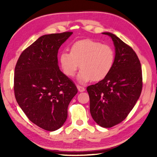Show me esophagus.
<instances>
[{"instance_id": "1", "label": "esophagus", "mask_w": 157, "mask_h": 157, "mask_svg": "<svg viewBox=\"0 0 157 157\" xmlns=\"http://www.w3.org/2000/svg\"><path fill=\"white\" fill-rule=\"evenodd\" d=\"M77 88H78L79 92H82L85 91V88H84V87H83V86L78 85V86H77Z\"/></svg>"}]
</instances>
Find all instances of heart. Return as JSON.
<instances>
[{
	"instance_id": "obj_1",
	"label": "heart",
	"mask_w": 157,
	"mask_h": 157,
	"mask_svg": "<svg viewBox=\"0 0 157 157\" xmlns=\"http://www.w3.org/2000/svg\"><path fill=\"white\" fill-rule=\"evenodd\" d=\"M115 51L111 46L91 39L73 43L70 52L63 51L60 55V63L64 74L73 77L79 67L78 79L84 83L101 81L111 71L115 62Z\"/></svg>"
}]
</instances>
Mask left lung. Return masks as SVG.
Instances as JSON below:
<instances>
[{
	"instance_id": "8db88e82",
	"label": "left lung",
	"mask_w": 157,
	"mask_h": 157,
	"mask_svg": "<svg viewBox=\"0 0 157 157\" xmlns=\"http://www.w3.org/2000/svg\"><path fill=\"white\" fill-rule=\"evenodd\" d=\"M115 47L114 65L102 80L87 87L90 111L94 121L111 128L123 121L134 108L142 89V72L137 55L115 34L104 32Z\"/></svg>"
}]
</instances>
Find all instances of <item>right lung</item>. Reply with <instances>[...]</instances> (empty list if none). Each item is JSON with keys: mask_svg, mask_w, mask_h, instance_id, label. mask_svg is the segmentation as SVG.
<instances>
[{"mask_svg": "<svg viewBox=\"0 0 157 157\" xmlns=\"http://www.w3.org/2000/svg\"><path fill=\"white\" fill-rule=\"evenodd\" d=\"M72 34L41 36L21 52L15 65L13 87L17 102L33 123L49 132L65 122L69 102L78 93L58 65L60 46Z\"/></svg>", "mask_w": 157, "mask_h": 157, "instance_id": "right-lung-1", "label": "right lung"}]
</instances>
